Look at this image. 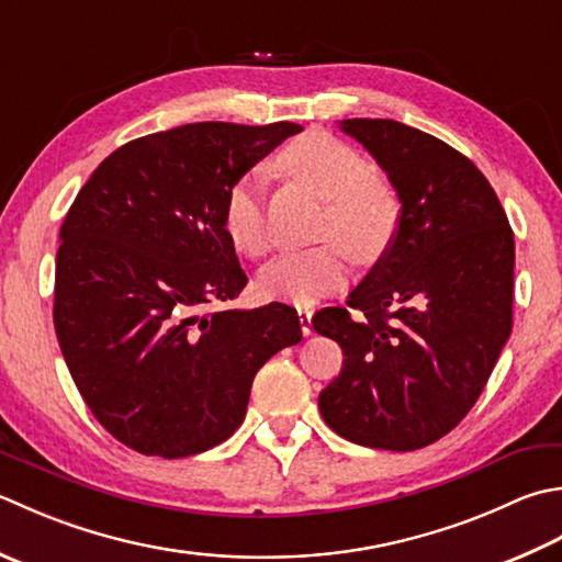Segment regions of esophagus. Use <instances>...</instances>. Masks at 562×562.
Segmentation results:
<instances>
[{
  "mask_svg": "<svg viewBox=\"0 0 562 562\" xmlns=\"http://www.w3.org/2000/svg\"><path fill=\"white\" fill-rule=\"evenodd\" d=\"M296 314H300L302 334L310 336V334H312V312H310V310H302V306H300V312H296Z\"/></svg>",
  "mask_w": 562,
  "mask_h": 562,
  "instance_id": "obj_1",
  "label": "esophagus"
}]
</instances>
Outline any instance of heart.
I'll return each mask as SVG.
<instances>
[{
	"instance_id": "heart-1",
	"label": "heart",
	"mask_w": 562,
	"mask_h": 562,
	"mask_svg": "<svg viewBox=\"0 0 562 562\" xmlns=\"http://www.w3.org/2000/svg\"><path fill=\"white\" fill-rule=\"evenodd\" d=\"M282 162L296 178L310 182L328 200L322 246L292 250L260 270L258 288L272 300L314 304L340 290L348 278V250L358 258H375L390 246L400 224V200L387 184L372 178L366 156L326 134H314L282 153ZM224 228L240 252L258 258L270 248L266 218V180L260 172L240 175L224 200ZM344 239L342 245L339 240Z\"/></svg>"
}]
</instances>
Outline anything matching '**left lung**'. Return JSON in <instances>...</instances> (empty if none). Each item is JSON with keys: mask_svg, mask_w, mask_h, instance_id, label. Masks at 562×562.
Returning a JSON list of instances; mask_svg holds the SVG:
<instances>
[{"mask_svg": "<svg viewBox=\"0 0 562 562\" xmlns=\"http://www.w3.org/2000/svg\"><path fill=\"white\" fill-rule=\"evenodd\" d=\"M402 202L382 258L346 306L312 326L344 350L318 394L324 422L358 446L416 450L465 419L512 334L514 234L472 160L392 119H346Z\"/></svg>", "mask_w": 562, "mask_h": 562, "instance_id": "8db88e82", "label": "left lung"}]
</instances>
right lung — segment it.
<instances>
[{
	"mask_svg": "<svg viewBox=\"0 0 562 562\" xmlns=\"http://www.w3.org/2000/svg\"><path fill=\"white\" fill-rule=\"evenodd\" d=\"M202 121L99 162L60 226L53 324L94 419L143 456L218 446L246 416L256 372L302 340L288 304L204 310L246 288L224 228L228 187L300 134Z\"/></svg>",
	"mask_w": 562,
	"mask_h": 562,
	"instance_id": "1",
	"label": "right lung"
}]
</instances>
